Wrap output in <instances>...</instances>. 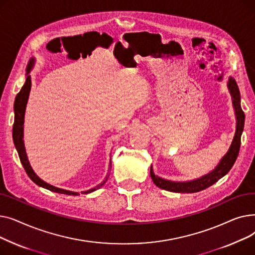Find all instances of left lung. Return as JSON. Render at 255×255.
<instances>
[{
	"label": "left lung",
	"instance_id": "obj_1",
	"mask_svg": "<svg viewBox=\"0 0 255 255\" xmlns=\"http://www.w3.org/2000/svg\"><path fill=\"white\" fill-rule=\"evenodd\" d=\"M229 89L232 94L233 98V104L236 111V117H237V129L236 134L234 137V140L232 142L231 148L226 155L221 159L220 163L217 165V167L208 173L207 176H204L200 179L190 181V182H171L164 179L159 178L158 176H155L153 169L151 167L150 175L151 178L156 186L159 188L171 191V192H179V193H194L202 191L208 187L212 186L220 180L222 177H224L227 172L231 170L233 165L235 164L236 160L239 155L240 145H241V135L244 129V122H245V114L241 109V96L240 91L238 88V85L234 78H230L229 80Z\"/></svg>",
	"mask_w": 255,
	"mask_h": 255
}]
</instances>
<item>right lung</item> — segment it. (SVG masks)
<instances>
[{
  "mask_svg": "<svg viewBox=\"0 0 255 255\" xmlns=\"http://www.w3.org/2000/svg\"><path fill=\"white\" fill-rule=\"evenodd\" d=\"M33 62L34 60L30 61V64L28 66V73L30 72L32 66H33ZM26 73V74H28ZM31 91V77L30 75H26V79L25 83L22 86L21 90L19 91V93L15 97V101H14V123H13V128H12V137H13V142H14L15 148L17 150L20 162L26 172V175L29 176V178L38 186H41L45 189H48L52 192H58V193H62V194H67V195H77L79 193L77 192H72V191H68V190H64V189H60L57 188V187H53L45 182H43L39 177H37L36 173L34 172V170L32 169L29 160L26 158V154H25V150H24V144H23V119H24V111H25V105L26 102H28V98H29V94ZM111 166H112V162H111ZM109 179V176L106 177V179L98 186H96L95 188L87 190L83 193L87 194V193H91L93 191H95L97 189H99L102 185H104V183Z\"/></svg>",
  "mask_w": 255,
  "mask_h": 255,
  "instance_id": "add662e5",
  "label": "right lung"
}]
</instances>
